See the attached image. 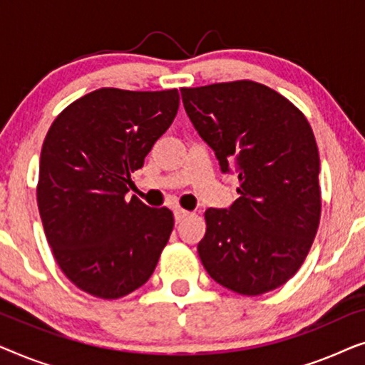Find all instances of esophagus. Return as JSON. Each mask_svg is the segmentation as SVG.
Instances as JSON below:
<instances>
[{
  "mask_svg": "<svg viewBox=\"0 0 365 365\" xmlns=\"http://www.w3.org/2000/svg\"><path fill=\"white\" fill-rule=\"evenodd\" d=\"M189 216H191V212L189 211H184V209H181V207L174 209V219H176V222H182L184 219Z\"/></svg>",
  "mask_w": 365,
  "mask_h": 365,
  "instance_id": "34e87169",
  "label": "esophagus"
}]
</instances>
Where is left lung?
<instances>
[{"label":"left lung","mask_w":365,"mask_h":365,"mask_svg":"<svg viewBox=\"0 0 365 365\" xmlns=\"http://www.w3.org/2000/svg\"><path fill=\"white\" fill-rule=\"evenodd\" d=\"M181 96L221 171L237 174L241 194L229 209L204 212L202 266L242 296L274 291L302 266L321 219L312 129L282 94L247 79L182 88Z\"/></svg>","instance_id":"8db88e82"}]
</instances>
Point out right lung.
Returning <instances> with one entry per match:
<instances>
[{"label": "right lung", "mask_w": 365, "mask_h": 365, "mask_svg": "<svg viewBox=\"0 0 365 365\" xmlns=\"http://www.w3.org/2000/svg\"><path fill=\"white\" fill-rule=\"evenodd\" d=\"M178 108V89L101 88L69 104L44 138L36 187L44 234L64 276L94 297L141 287L169 241L173 212L126 201V192Z\"/></svg>", "instance_id": "1"}]
</instances>
